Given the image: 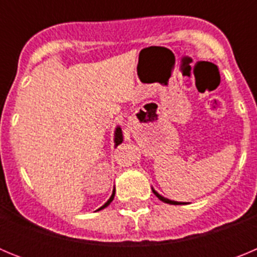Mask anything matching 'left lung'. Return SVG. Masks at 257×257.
Returning <instances> with one entry per match:
<instances>
[{
	"label": "left lung",
	"mask_w": 257,
	"mask_h": 257,
	"mask_svg": "<svg viewBox=\"0 0 257 257\" xmlns=\"http://www.w3.org/2000/svg\"><path fill=\"white\" fill-rule=\"evenodd\" d=\"M152 190H153L154 194H156V196L158 197V199H161V201L165 202V203H169V205H183V202H176V201H171V199H169V198H165V197H163V196H161L160 193H157L156 190L153 189V188H152Z\"/></svg>",
	"instance_id": "left-lung-1"
}]
</instances>
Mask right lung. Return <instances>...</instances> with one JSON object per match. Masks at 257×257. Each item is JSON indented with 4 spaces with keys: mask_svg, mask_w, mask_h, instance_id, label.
<instances>
[{
    "mask_svg": "<svg viewBox=\"0 0 257 257\" xmlns=\"http://www.w3.org/2000/svg\"><path fill=\"white\" fill-rule=\"evenodd\" d=\"M122 142H123V135H122V130H121V127L117 126V128H115V131H114V144H115V147L121 144ZM114 194H115V190H113L110 198H109L108 201H106L105 203H104V205L101 206V207L99 208V210H97V211L103 210V208H105L106 206H109V203H110V202H112L113 199H114Z\"/></svg>",
    "mask_w": 257,
    "mask_h": 257,
    "instance_id": "1",
    "label": "right lung"
}]
</instances>
